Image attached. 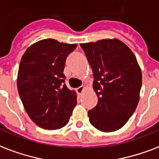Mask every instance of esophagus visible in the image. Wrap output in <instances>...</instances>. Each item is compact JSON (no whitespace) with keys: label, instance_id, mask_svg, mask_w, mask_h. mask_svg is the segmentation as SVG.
Returning a JSON list of instances; mask_svg holds the SVG:
<instances>
[{"label":"esophagus","instance_id":"obj_1","mask_svg":"<svg viewBox=\"0 0 159 159\" xmlns=\"http://www.w3.org/2000/svg\"><path fill=\"white\" fill-rule=\"evenodd\" d=\"M84 89V86H80V87H79V88L76 89V92H77L79 94H81V93H83Z\"/></svg>","mask_w":159,"mask_h":159}]
</instances>
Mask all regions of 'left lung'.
<instances>
[{
    "instance_id": "8db88e82",
    "label": "left lung",
    "mask_w": 159,
    "mask_h": 159,
    "mask_svg": "<svg viewBox=\"0 0 159 159\" xmlns=\"http://www.w3.org/2000/svg\"><path fill=\"white\" fill-rule=\"evenodd\" d=\"M93 70L98 104L89 110L97 129H119L133 115L139 101L142 72L132 50L120 40H101L80 44Z\"/></svg>"
}]
</instances>
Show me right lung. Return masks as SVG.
<instances>
[{
    "instance_id": "right-lung-1",
    "label": "right lung",
    "mask_w": 159,
    "mask_h": 159,
    "mask_svg": "<svg viewBox=\"0 0 159 159\" xmlns=\"http://www.w3.org/2000/svg\"><path fill=\"white\" fill-rule=\"evenodd\" d=\"M76 46L45 39L22 55L17 76L20 98L30 118L42 129L66 126L77 104L76 93L67 88L63 74L66 58Z\"/></svg>"
}]
</instances>
